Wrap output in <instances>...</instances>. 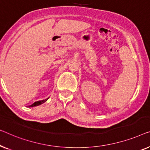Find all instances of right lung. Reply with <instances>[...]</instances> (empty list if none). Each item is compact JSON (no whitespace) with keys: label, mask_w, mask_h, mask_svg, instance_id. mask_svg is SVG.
Listing matches in <instances>:
<instances>
[{"label":"right lung","mask_w":150,"mask_h":150,"mask_svg":"<svg viewBox=\"0 0 150 150\" xmlns=\"http://www.w3.org/2000/svg\"><path fill=\"white\" fill-rule=\"evenodd\" d=\"M48 98H46L45 100H40V101H37V102H35L34 103L32 104V105H30V106H29V107H34V106H39V105L42 104H44V102H46L47 100H48Z\"/></svg>","instance_id":"obj_1"}]
</instances>
